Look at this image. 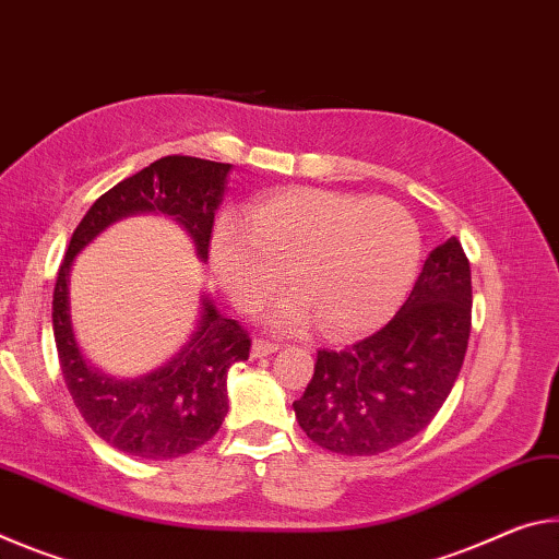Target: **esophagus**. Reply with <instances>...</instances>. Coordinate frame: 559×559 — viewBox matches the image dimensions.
<instances>
[{"instance_id": "1", "label": "esophagus", "mask_w": 559, "mask_h": 559, "mask_svg": "<svg viewBox=\"0 0 559 559\" xmlns=\"http://www.w3.org/2000/svg\"><path fill=\"white\" fill-rule=\"evenodd\" d=\"M280 352V344H272V342H264V340H254L252 342V359H260V356H267V354H274Z\"/></svg>"}]
</instances>
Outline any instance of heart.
Listing matches in <instances>:
<instances>
[{
  "mask_svg": "<svg viewBox=\"0 0 559 559\" xmlns=\"http://www.w3.org/2000/svg\"><path fill=\"white\" fill-rule=\"evenodd\" d=\"M420 235L414 215L391 198L289 188L225 219L210 237V270L233 305L252 312L282 285L295 292L267 314L285 334L322 322L329 336L377 329L416 280Z\"/></svg>",
  "mask_w": 559,
  "mask_h": 559,
  "instance_id": "heart-1",
  "label": "heart"
}]
</instances>
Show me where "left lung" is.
Returning <instances> with one entry per match:
<instances>
[{"mask_svg": "<svg viewBox=\"0 0 559 559\" xmlns=\"http://www.w3.org/2000/svg\"><path fill=\"white\" fill-rule=\"evenodd\" d=\"M471 299L468 258L448 237L386 326L342 352H317L314 377L292 404L301 431L342 455H379L418 436L459 379Z\"/></svg>", "mask_w": 559, "mask_h": 559, "instance_id": "obj_1", "label": "left lung"}]
</instances>
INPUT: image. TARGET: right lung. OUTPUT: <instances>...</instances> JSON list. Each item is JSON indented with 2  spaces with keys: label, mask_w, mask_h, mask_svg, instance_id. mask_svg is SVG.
I'll return each instance as SVG.
<instances>
[{
  "label": "right lung",
  "mask_w": 559,
  "mask_h": 559,
  "mask_svg": "<svg viewBox=\"0 0 559 559\" xmlns=\"http://www.w3.org/2000/svg\"><path fill=\"white\" fill-rule=\"evenodd\" d=\"M230 163L166 155L100 195L71 235L53 287L51 324L63 381L98 438L145 461H173L213 438L227 416V371L250 354L245 329L200 292L195 326L158 369L133 379L108 377L91 364L71 322V267L81 250L133 215H163L180 225L207 262L215 213L227 193Z\"/></svg>",
  "instance_id": "add662e5"
}]
</instances>
